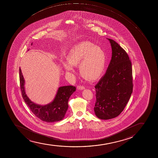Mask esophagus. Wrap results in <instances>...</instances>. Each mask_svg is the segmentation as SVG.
<instances>
[{
  "label": "esophagus",
  "mask_w": 158,
  "mask_h": 158,
  "mask_svg": "<svg viewBox=\"0 0 158 158\" xmlns=\"http://www.w3.org/2000/svg\"><path fill=\"white\" fill-rule=\"evenodd\" d=\"M77 89L80 90H83L84 89H85V87L83 85H78L77 87Z\"/></svg>",
  "instance_id": "1"
}]
</instances>
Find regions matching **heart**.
Returning a JSON list of instances; mask_svg holds the SVG:
<instances>
[{
    "label": "heart",
    "mask_w": 158,
    "mask_h": 158,
    "mask_svg": "<svg viewBox=\"0 0 158 158\" xmlns=\"http://www.w3.org/2000/svg\"><path fill=\"white\" fill-rule=\"evenodd\" d=\"M68 61L63 62L64 69L74 71L78 65L82 76L86 80L94 81L100 78L105 69L106 56L103 49L89 42H83L75 45L67 56Z\"/></svg>",
    "instance_id": "heart-1"
}]
</instances>
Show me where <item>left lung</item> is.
<instances>
[{"instance_id":"left-lung-1","label":"left lung","mask_w":158,"mask_h":158,"mask_svg":"<svg viewBox=\"0 0 158 158\" xmlns=\"http://www.w3.org/2000/svg\"><path fill=\"white\" fill-rule=\"evenodd\" d=\"M112 47V58L106 72L95 88L96 116L102 120L115 118L123 111L133 91L132 64L125 50L107 38Z\"/></svg>"}]
</instances>
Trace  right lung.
Returning a JSON list of instances; mask_svg holds the SVG:
<instances>
[{"mask_svg":"<svg viewBox=\"0 0 158 158\" xmlns=\"http://www.w3.org/2000/svg\"><path fill=\"white\" fill-rule=\"evenodd\" d=\"M19 81L23 98L35 116L46 122H54L63 119L69 107V100L71 95L76 91V87L72 85L59 87L53 101L46 105H40L31 101L26 94L24 87L25 80L20 68Z\"/></svg>","mask_w":158,"mask_h":158,"instance_id":"right-lung-1","label":"right lung"}]
</instances>
